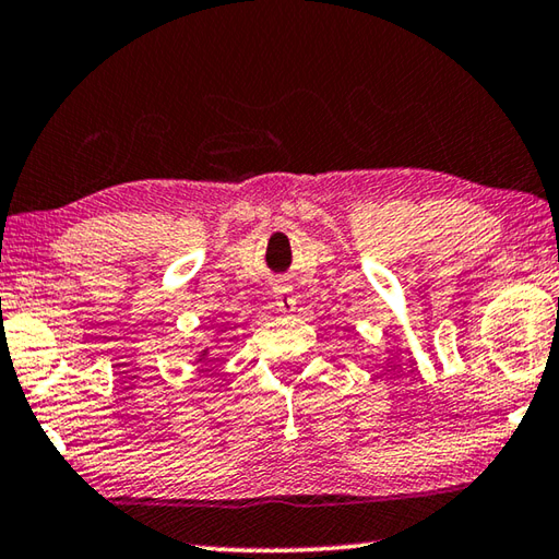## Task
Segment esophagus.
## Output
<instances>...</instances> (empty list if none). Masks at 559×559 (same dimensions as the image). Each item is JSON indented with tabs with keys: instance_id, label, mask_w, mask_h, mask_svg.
<instances>
[{
	"instance_id": "obj_1",
	"label": "esophagus",
	"mask_w": 559,
	"mask_h": 559,
	"mask_svg": "<svg viewBox=\"0 0 559 559\" xmlns=\"http://www.w3.org/2000/svg\"><path fill=\"white\" fill-rule=\"evenodd\" d=\"M275 304H277V309L282 311V313H289V311H294V304H297V299L292 297V292L289 289H277L275 292Z\"/></svg>"
}]
</instances>
